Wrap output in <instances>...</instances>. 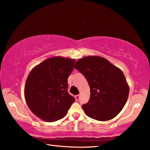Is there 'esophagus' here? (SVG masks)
Segmentation results:
<instances>
[{"instance_id": "esophagus-1", "label": "esophagus", "mask_w": 150, "mask_h": 150, "mask_svg": "<svg viewBox=\"0 0 150 150\" xmlns=\"http://www.w3.org/2000/svg\"><path fill=\"white\" fill-rule=\"evenodd\" d=\"M75 99H76V100H79V99H80V95H76L75 96Z\"/></svg>"}]
</instances>
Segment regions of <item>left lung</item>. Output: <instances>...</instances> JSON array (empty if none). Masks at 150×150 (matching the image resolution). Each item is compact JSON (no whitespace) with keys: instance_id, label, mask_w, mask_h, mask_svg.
Instances as JSON below:
<instances>
[{"instance_id":"1","label":"left lung","mask_w":150,"mask_h":150,"mask_svg":"<svg viewBox=\"0 0 150 150\" xmlns=\"http://www.w3.org/2000/svg\"><path fill=\"white\" fill-rule=\"evenodd\" d=\"M74 67L85 76L90 87L89 100L82 106L86 115L99 121L109 120L117 116L129 95L122 71L99 56L81 58Z\"/></svg>"}]
</instances>
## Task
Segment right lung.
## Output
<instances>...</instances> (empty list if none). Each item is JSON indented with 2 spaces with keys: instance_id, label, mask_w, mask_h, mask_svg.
I'll use <instances>...</instances> for the list:
<instances>
[{
  "instance_id": "obj_1",
  "label": "right lung",
  "mask_w": 150,
  "mask_h": 150,
  "mask_svg": "<svg viewBox=\"0 0 150 150\" xmlns=\"http://www.w3.org/2000/svg\"><path fill=\"white\" fill-rule=\"evenodd\" d=\"M75 59L54 57L33 68L24 87L26 103L42 120L54 122L67 115L75 98L67 92V79Z\"/></svg>"
}]
</instances>
